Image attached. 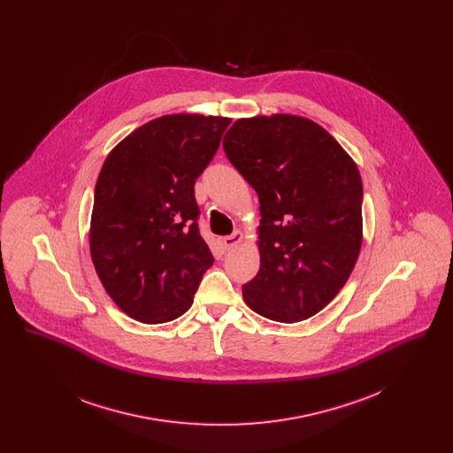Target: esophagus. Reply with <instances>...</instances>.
<instances>
[{
  "label": "esophagus",
  "instance_id": "34e87169",
  "mask_svg": "<svg viewBox=\"0 0 453 453\" xmlns=\"http://www.w3.org/2000/svg\"><path fill=\"white\" fill-rule=\"evenodd\" d=\"M241 239H242V234L236 231V233H233L231 236L220 237V244H222V250L224 251H229L231 248H234L237 242H241Z\"/></svg>",
  "mask_w": 453,
  "mask_h": 453
}]
</instances>
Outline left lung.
Returning <instances> with one entry per match:
<instances>
[{
	"instance_id": "1",
	"label": "left lung",
	"mask_w": 453,
	"mask_h": 453,
	"mask_svg": "<svg viewBox=\"0 0 453 453\" xmlns=\"http://www.w3.org/2000/svg\"><path fill=\"white\" fill-rule=\"evenodd\" d=\"M224 152L259 198V270L242 285L259 316L299 323L343 288L362 246L357 165L323 127L296 115L239 119Z\"/></svg>"
}]
</instances>
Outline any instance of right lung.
<instances>
[{
	"label": "right lung",
	"mask_w": 453,
	"mask_h": 453,
	"mask_svg": "<svg viewBox=\"0 0 453 453\" xmlns=\"http://www.w3.org/2000/svg\"><path fill=\"white\" fill-rule=\"evenodd\" d=\"M229 124L226 117L166 115L134 130L104 163L91 259L108 296L135 321L183 316L214 263L200 236L194 187Z\"/></svg>",
	"instance_id": "1"
}]
</instances>
